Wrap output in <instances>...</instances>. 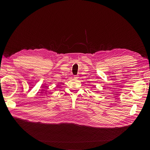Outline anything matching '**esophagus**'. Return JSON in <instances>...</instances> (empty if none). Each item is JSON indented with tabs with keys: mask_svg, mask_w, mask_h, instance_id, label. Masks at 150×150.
Returning <instances> with one entry per match:
<instances>
[{
	"mask_svg": "<svg viewBox=\"0 0 150 150\" xmlns=\"http://www.w3.org/2000/svg\"><path fill=\"white\" fill-rule=\"evenodd\" d=\"M74 78L75 79H78V78H79V75H75Z\"/></svg>",
	"mask_w": 150,
	"mask_h": 150,
	"instance_id": "1",
	"label": "esophagus"
}]
</instances>
